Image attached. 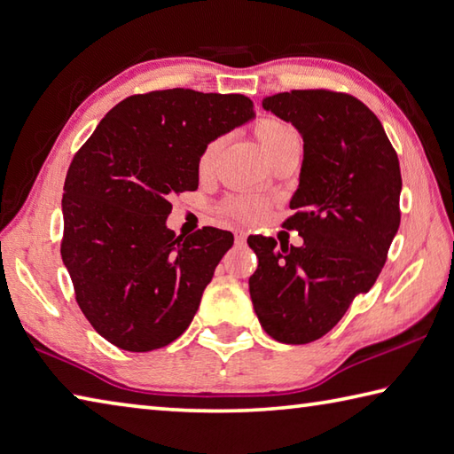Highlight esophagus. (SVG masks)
I'll use <instances>...</instances> for the list:
<instances>
[{"mask_svg": "<svg viewBox=\"0 0 454 454\" xmlns=\"http://www.w3.org/2000/svg\"><path fill=\"white\" fill-rule=\"evenodd\" d=\"M247 241V233H245V231H241V229H237L235 231V243L237 245H243Z\"/></svg>", "mask_w": 454, "mask_h": 454, "instance_id": "34e87169", "label": "esophagus"}]
</instances>
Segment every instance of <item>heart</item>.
Segmentation results:
<instances>
[{
  "instance_id": "heart-1",
  "label": "heart",
  "mask_w": 454,
  "mask_h": 454,
  "mask_svg": "<svg viewBox=\"0 0 454 454\" xmlns=\"http://www.w3.org/2000/svg\"><path fill=\"white\" fill-rule=\"evenodd\" d=\"M253 132L256 136V140L261 142L262 150L269 153V158L272 161L286 152L302 150L301 132H298L293 124L282 121L278 116L264 114L261 118H256L253 124ZM219 146H221L219 138L209 140L205 144V148L201 150L200 160H198L201 174L207 172L211 168L213 160H215L219 152ZM269 209H270V200L259 193L229 195V198H225L219 203V213H223V215L235 221H241V223H254V221H259L267 215Z\"/></svg>"
}]
</instances>
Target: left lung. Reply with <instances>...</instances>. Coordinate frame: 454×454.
Returning <instances> with one entry per match:
<instances>
[{
    "label": "left lung",
    "mask_w": 454,
    "mask_h": 454,
    "mask_svg": "<svg viewBox=\"0 0 454 454\" xmlns=\"http://www.w3.org/2000/svg\"><path fill=\"white\" fill-rule=\"evenodd\" d=\"M262 106L302 134L301 185L282 227L304 245L249 237V278L261 326L282 344H310L336 326L378 280L401 221V169L386 130L348 92H278Z\"/></svg>",
    "instance_id": "obj_1"
}]
</instances>
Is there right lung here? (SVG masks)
<instances>
[{"mask_svg": "<svg viewBox=\"0 0 454 454\" xmlns=\"http://www.w3.org/2000/svg\"><path fill=\"white\" fill-rule=\"evenodd\" d=\"M253 114L245 94H132L74 153L61 256L76 304L110 344L152 352L190 326L233 235L203 227L176 237L166 227L169 200L198 190L205 144Z\"/></svg>", "mask_w": 454, "mask_h": 454, "instance_id": "1", "label": "right lung"}]
</instances>
